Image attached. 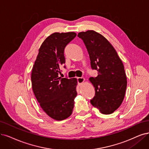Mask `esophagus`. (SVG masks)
I'll return each mask as SVG.
<instances>
[{
  "label": "esophagus",
  "mask_w": 149,
  "mask_h": 149,
  "mask_svg": "<svg viewBox=\"0 0 149 149\" xmlns=\"http://www.w3.org/2000/svg\"><path fill=\"white\" fill-rule=\"evenodd\" d=\"M77 81L79 84H81L82 83H84L85 81V79L84 77H77Z\"/></svg>",
  "instance_id": "1"
}]
</instances>
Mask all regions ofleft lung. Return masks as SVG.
Instances as JSON below:
<instances>
[{"label": "left lung", "instance_id": "8db88e82", "mask_svg": "<svg viewBox=\"0 0 149 149\" xmlns=\"http://www.w3.org/2000/svg\"><path fill=\"white\" fill-rule=\"evenodd\" d=\"M91 61L92 69L97 76L90 80L95 88V95L90 102L103 114H111L120 106L127 86L126 75L122 60L115 48L101 34L90 30L81 32Z\"/></svg>", "mask_w": 149, "mask_h": 149}]
</instances>
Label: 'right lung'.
<instances>
[{
    "instance_id": "right-lung-1",
    "label": "right lung",
    "mask_w": 149,
    "mask_h": 149,
    "mask_svg": "<svg viewBox=\"0 0 149 149\" xmlns=\"http://www.w3.org/2000/svg\"><path fill=\"white\" fill-rule=\"evenodd\" d=\"M76 36L69 32L48 36L38 49L32 70V87L37 100L43 111L56 120L70 116L77 95V79L59 77L60 68L65 63L64 48Z\"/></svg>"
}]
</instances>
